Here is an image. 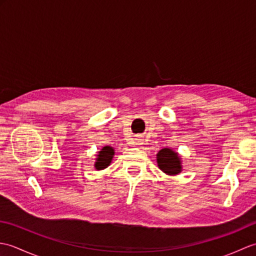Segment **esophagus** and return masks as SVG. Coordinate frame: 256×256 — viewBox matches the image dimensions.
I'll use <instances>...</instances> for the list:
<instances>
[{"mask_svg": "<svg viewBox=\"0 0 256 256\" xmlns=\"http://www.w3.org/2000/svg\"><path fill=\"white\" fill-rule=\"evenodd\" d=\"M135 140H135V144H136V145H142L143 144V140L140 138H136Z\"/></svg>", "mask_w": 256, "mask_h": 256, "instance_id": "obj_1", "label": "esophagus"}]
</instances>
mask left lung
Wrapping results in <instances>:
<instances>
[{
    "mask_svg": "<svg viewBox=\"0 0 256 256\" xmlns=\"http://www.w3.org/2000/svg\"><path fill=\"white\" fill-rule=\"evenodd\" d=\"M157 166L166 175L176 176L182 172V162L180 156L172 148H165L156 154Z\"/></svg>",
    "mask_w": 256,
    "mask_h": 256,
    "instance_id": "obj_1",
    "label": "left lung"
}]
</instances>
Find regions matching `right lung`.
<instances>
[{
    "label": "right lung",
    "mask_w": 256,
    "mask_h": 256,
    "mask_svg": "<svg viewBox=\"0 0 256 256\" xmlns=\"http://www.w3.org/2000/svg\"><path fill=\"white\" fill-rule=\"evenodd\" d=\"M116 154L114 148L111 146H103L101 150L98 152L96 158L94 162V168L96 170H106L108 166H110L113 160V156Z\"/></svg>",
    "instance_id": "right-lung-1"
}]
</instances>
